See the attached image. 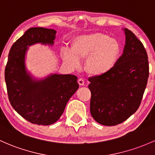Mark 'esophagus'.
<instances>
[{
	"label": "esophagus",
	"instance_id": "obj_1",
	"mask_svg": "<svg viewBox=\"0 0 155 155\" xmlns=\"http://www.w3.org/2000/svg\"><path fill=\"white\" fill-rule=\"evenodd\" d=\"M78 83H79V85L82 86L84 84V80L82 79V78H80V79H78Z\"/></svg>",
	"mask_w": 155,
	"mask_h": 155
}]
</instances>
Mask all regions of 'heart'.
<instances>
[{
    "instance_id": "obj_1",
    "label": "heart",
    "mask_w": 155,
    "mask_h": 155,
    "mask_svg": "<svg viewBox=\"0 0 155 155\" xmlns=\"http://www.w3.org/2000/svg\"><path fill=\"white\" fill-rule=\"evenodd\" d=\"M118 42L106 34L79 35L72 40L71 48H63L61 56L73 68L80 65V59H86L85 68L94 76L107 74L115 67L120 56Z\"/></svg>"
}]
</instances>
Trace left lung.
Listing matches in <instances>:
<instances>
[{
  "instance_id": "left-lung-1",
  "label": "left lung",
  "mask_w": 155,
  "mask_h": 155,
  "mask_svg": "<svg viewBox=\"0 0 155 155\" xmlns=\"http://www.w3.org/2000/svg\"><path fill=\"white\" fill-rule=\"evenodd\" d=\"M124 31L126 45L115 67L88 79L91 115L104 126L119 124L137 111L149 78L145 48L130 30L125 28Z\"/></svg>"
}]
</instances>
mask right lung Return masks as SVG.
Wrapping results in <instances>:
<instances>
[{
  "label": "right lung",
  "mask_w": 155,
  "mask_h": 155,
  "mask_svg": "<svg viewBox=\"0 0 155 155\" xmlns=\"http://www.w3.org/2000/svg\"><path fill=\"white\" fill-rule=\"evenodd\" d=\"M55 30L31 28L12 46L5 68V81L10 104L30 123L51 125L59 120L71 97L79 88L74 75L51 74L35 80L26 71L25 56L35 43L52 45Z\"/></svg>",
  "instance_id": "1"
}]
</instances>
